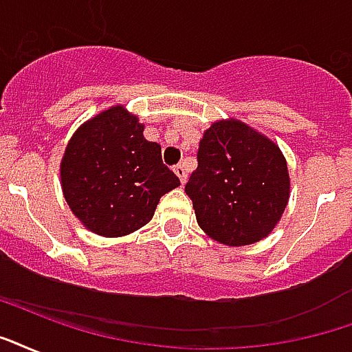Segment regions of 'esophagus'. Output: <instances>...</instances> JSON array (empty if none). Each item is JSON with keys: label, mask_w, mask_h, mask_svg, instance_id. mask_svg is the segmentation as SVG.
Instances as JSON below:
<instances>
[{"label": "esophagus", "mask_w": 352, "mask_h": 352, "mask_svg": "<svg viewBox=\"0 0 352 352\" xmlns=\"http://www.w3.org/2000/svg\"><path fill=\"white\" fill-rule=\"evenodd\" d=\"M173 171H175V173H177V177H179V179H181V182H182V184H184V182H186V179H188V171H186V166H184V164H177L175 168H173Z\"/></svg>", "instance_id": "esophagus-1"}]
</instances>
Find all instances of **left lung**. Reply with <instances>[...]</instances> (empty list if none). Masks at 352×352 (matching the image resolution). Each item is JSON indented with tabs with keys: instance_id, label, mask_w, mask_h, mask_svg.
<instances>
[{
	"instance_id": "obj_1",
	"label": "left lung",
	"mask_w": 352,
	"mask_h": 352,
	"mask_svg": "<svg viewBox=\"0 0 352 352\" xmlns=\"http://www.w3.org/2000/svg\"><path fill=\"white\" fill-rule=\"evenodd\" d=\"M212 240L241 248L270 234L289 199L286 158L275 142L238 120H219L199 142L184 188Z\"/></svg>"
}]
</instances>
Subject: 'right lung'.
<instances>
[{
    "instance_id": "add662e5",
    "label": "right lung",
    "mask_w": 352,
    "mask_h": 352,
    "mask_svg": "<svg viewBox=\"0 0 352 352\" xmlns=\"http://www.w3.org/2000/svg\"><path fill=\"white\" fill-rule=\"evenodd\" d=\"M60 186L75 218L104 238L131 234L155 214L179 177L162 164L160 146L144 138V125L116 104L85 122L69 138Z\"/></svg>"
}]
</instances>
